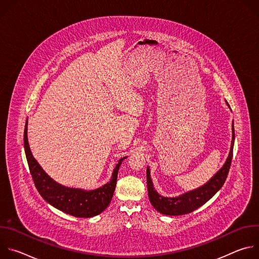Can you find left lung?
<instances>
[{"label": "left lung", "instance_id": "8db88e82", "mask_svg": "<svg viewBox=\"0 0 259 259\" xmlns=\"http://www.w3.org/2000/svg\"><path fill=\"white\" fill-rule=\"evenodd\" d=\"M229 105V104H228ZM234 139H235V130L233 123V140L231 145V151L229 157L221 168L206 184L203 187L188 192L176 198H165L160 196L153 187V182L150 176V169H146V181H147V192H149V198L154 206V208L162 214L177 216L191 213L204 205L209 201L218 191L224 186V183L228 177L230 167L233 159V149H234Z\"/></svg>", "mask_w": 259, "mask_h": 259}]
</instances>
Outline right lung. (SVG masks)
Returning <instances> with one entry per match:
<instances>
[{"mask_svg": "<svg viewBox=\"0 0 259 259\" xmlns=\"http://www.w3.org/2000/svg\"><path fill=\"white\" fill-rule=\"evenodd\" d=\"M24 151L34 186L42 198L58 210L75 217L89 218L100 214L110 203L116 189L120 165L125 158L117 164L113 177L103 187L94 191L70 189L61 186L50 178L31 155L27 141V121L25 123Z\"/></svg>", "mask_w": 259, "mask_h": 259, "instance_id": "obj_1", "label": "right lung"}]
</instances>
